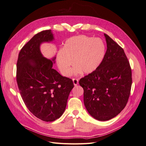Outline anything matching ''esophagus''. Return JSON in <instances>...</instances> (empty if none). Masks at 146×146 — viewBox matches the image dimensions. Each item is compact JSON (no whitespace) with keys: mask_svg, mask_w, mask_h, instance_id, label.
<instances>
[{"mask_svg":"<svg viewBox=\"0 0 146 146\" xmlns=\"http://www.w3.org/2000/svg\"><path fill=\"white\" fill-rule=\"evenodd\" d=\"M72 81H73V83H74V85L75 86H77L78 85V80L77 78H73L72 79Z\"/></svg>","mask_w":146,"mask_h":146,"instance_id":"esophagus-1","label":"esophagus"}]
</instances>
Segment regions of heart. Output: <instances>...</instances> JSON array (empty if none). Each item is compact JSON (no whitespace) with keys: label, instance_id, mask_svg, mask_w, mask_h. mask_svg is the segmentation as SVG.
I'll use <instances>...</instances> for the list:
<instances>
[{"label":"heart","instance_id":"heart-1","mask_svg":"<svg viewBox=\"0 0 146 146\" xmlns=\"http://www.w3.org/2000/svg\"><path fill=\"white\" fill-rule=\"evenodd\" d=\"M106 46L102 39L86 35H78L66 41L63 49L56 55V63L60 72L69 76L73 64L75 72L89 74L98 69L103 62Z\"/></svg>","mask_w":146,"mask_h":146}]
</instances>
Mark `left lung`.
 <instances>
[{
    "label": "left lung",
    "instance_id": "left-lung-1",
    "mask_svg": "<svg viewBox=\"0 0 146 146\" xmlns=\"http://www.w3.org/2000/svg\"><path fill=\"white\" fill-rule=\"evenodd\" d=\"M107 49L96 71L79 80L83 88L84 104L97 120H110L120 113L129 100L131 69L123 48L104 34Z\"/></svg>",
    "mask_w": 146,
    "mask_h": 146
}]
</instances>
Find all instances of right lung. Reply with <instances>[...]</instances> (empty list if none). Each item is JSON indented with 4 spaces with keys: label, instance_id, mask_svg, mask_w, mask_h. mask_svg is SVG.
<instances>
[{
    "label": "right lung",
    "instance_id": "right-lung-1",
    "mask_svg": "<svg viewBox=\"0 0 146 146\" xmlns=\"http://www.w3.org/2000/svg\"><path fill=\"white\" fill-rule=\"evenodd\" d=\"M53 40L50 30L36 34L21 48L17 61L16 80L24 102L33 115L46 122L62 115L74 88L71 79L52 68L55 57L47 59L40 51L41 43Z\"/></svg>",
    "mask_w": 146,
    "mask_h": 146
}]
</instances>
